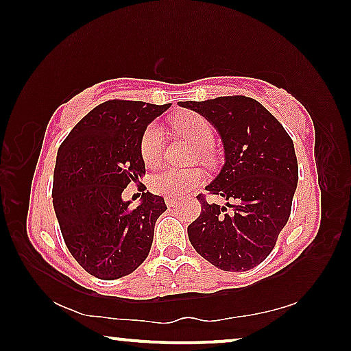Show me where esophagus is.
<instances>
[{"instance_id": "34e87169", "label": "esophagus", "mask_w": 351, "mask_h": 351, "mask_svg": "<svg viewBox=\"0 0 351 351\" xmlns=\"http://www.w3.org/2000/svg\"><path fill=\"white\" fill-rule=\"evenodd\" d=\"M178 203H180V201H178L176 198H165V204H167L169 207H173V206H176Z\"/></svg>"}]
</instances>
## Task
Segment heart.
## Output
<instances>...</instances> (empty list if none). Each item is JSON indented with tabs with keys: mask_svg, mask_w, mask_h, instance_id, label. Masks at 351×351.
Segmentation results:
<instances>
[{
	"mask_svg": "<svg viewBox=\"0 0 351 351\" xmlns=\"http://www.w3.org/2000/svg\"><path fill=\"white\" fill-rule=\"evenodd\" d=\"M176 132L201 152L210 150L215 142V128L206 117L199 114H186L175 122ZM165 150V134L158 122L145 127L141 136V158L148 167L161 164ZM204 173L198 169H164L150 178V189L154 193L169 198H180L201 186Z\"/></svg>",
	"mask_w": 351,
	"mask_h": 351,
	"instance_id": "heart-1",
	"label": "heart"
}]
</instances>
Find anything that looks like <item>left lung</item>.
I'll return each mask as SVG.
<instances>
[{
    "label": "left lung",
    "instance_id": "left-lung-1",
    "mask_svg": "<svg viewBox=\"0 0 351 351\" xmlns=\"http://www.w3.org/2000/svg\"><path fill=\"white\" fill-rule=\"evenodd\" d=\"M180 105L203 114L218 130L224 164L206 190L234 201L209 204L199 193L201 213L189 224V240L201 257L219 269H252L271 254L289 218L299 180L293 139L251 97L224 96Z\"/></svg>",
    "mask_w": 351,
    "mask_h": 351
}]
</instances>
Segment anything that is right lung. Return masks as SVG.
<instances>
[{
	"instance_id": "obj_1",
	"label": "right lung",
	"mask_w": 351,
	"mask_h": 351,
	"mask_svg": "<svg viewBox=\"0 0 351 351\" xmlns=\"http://www.w3.org/2000/svg\"><path fill=\"white\" fill-rule=\"evenodd\" d=\"M169 106L106 100L58 147L52 203L63 240L77 263L100 280L128 276L144 263L156 219L167 210L159 195L142 193L132 207L122 192L132 182L144 189L141 136Z\"/></svg>"
}]
</instances>
